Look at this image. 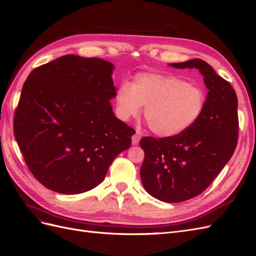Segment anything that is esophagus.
I'll return each mask as SVG.
<instances>
[{
  "label": "esophagus",
  "instance_id": "obj_1",
  "mask_svg": "<svg viewBox=\"0 0 256 256\" xmlns=\"http://www.w3.org/2000/svg\"><path fill=\"white\" fill-rule=\"evenodd\" d=\"M140 138H141V136H140V134H134V136H132V145H138V142H140Z\"/></svg>",
  "mask_w": 256,
  "mask_h": 256
}]
</instances>
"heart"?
Returning a JSON list of instances; mask_svg holds the SVG:
<instances>
[{
	"mask_svg": "<svg viewBox=\"0 0 256 256\" xmlns=\"http://www.w3.org/2000/svg\"><path fill=\"white\" fill-rule=\"evenodd\" d=\"M116 111L122 120L144 118L152 132L162 138L180 136L203 114L206 97L198 85L168 74H138L132 85L122 82L116 92Z\"/></svg>",
	"mask_w": 256,
	"mask_h": 256,
	"instance_id": "obj_1",
	"label": "heart"
}]
</instances>
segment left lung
<instances>
[{"instance_id":"obj_1","label":"left lung","mask_w":256,"mask_h":256,"mask_svg":"<svg viewBox=\"0 0 256 256\" xmlns=\"http://www.w3.org/2000/svg\"><path fill=\"white\" fill-rule=\"evenodd\" d=\"M175 68H198L208 88L200 120L180 136H145L141 180L154 198L180 203L200 194L224 168L238 140L237 96L230 82L200 58L170 64Z\"/></svg>"}]
</instances>
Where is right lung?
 <instances>
[{"label": "right lung", "instance_id": "obj_1", "mask_svg": "<svg viewBox=\"0 0 256 256\" xmlns=\"http://www.w3.org/2000/svg\"><path fill=\"white\" fill-rule=\"evenodd\" d=\"M114 65L74 54L35 68L23 84L14 134L44 187L78 194L102 182L134 130L115 118Z\"/></svg>", "mask_w": 256, "mask_h": 256}]
</instances>
